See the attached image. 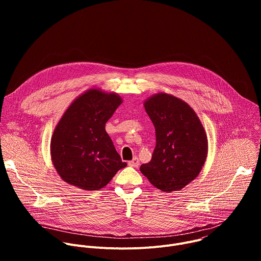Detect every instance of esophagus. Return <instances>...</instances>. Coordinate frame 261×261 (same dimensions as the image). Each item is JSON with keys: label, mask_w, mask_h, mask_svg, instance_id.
I'll use <instances>...</instances> for the list:
<instances>
[{"label": "esophagus", "mask_w": 261, "mask_h": 261, "mask_svg": "<svg viewBox=\"0 0 261 261\" xmlns=\"http://www.w3.org/2000/svg\"><path fill=\"white\" fill-rule=\"evenodd\" d=\"M128 164H129V166H131V167L137 168V167L139 166V160H138V158H137V157H134L131 161H129V162H128Z\"/></svg>", "instance_id": "esophagus-1"}]
</instances>
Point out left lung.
I'll return each instance as SVG.
<instances>
[{
    "mask_svg": "<svg viewBox=\"0 0 261 261\" xmlns=\"http://www.w3.org/2000/svg\"><path fill=\"white\" fill-rule=\"evenodd\" d=\"M143 106L155 126L156 146L140 171L162 192L178 191L198 176L205 163L206 132L193 108L173 95L157 93Z\"/></svg>",
    "mask_w": 261,
    "mask_h": 261,
    "instance_id": "left-lung-1",
    "label": "left lung"
}]
</instances>
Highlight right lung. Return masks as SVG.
Returning <instances> with one entry per match:
<instances>
[{
  "label": "right lung",
  "instance_id": "add662e5",
  "mask_svg": "<svg viewBox=\"0 0 261 261\" xmlns=\"http://www.w3.org/2000/svg\"><path fill=\"white\" fill-rule=\"evenodd\" d=\"M122 97L92 88L74 99L57 124L50 156L61 178L86 190H99L127 166L105 131Z\"/></svg>",
  "mask_w": 261,
  "mask_h": 261
}]
</instances>
